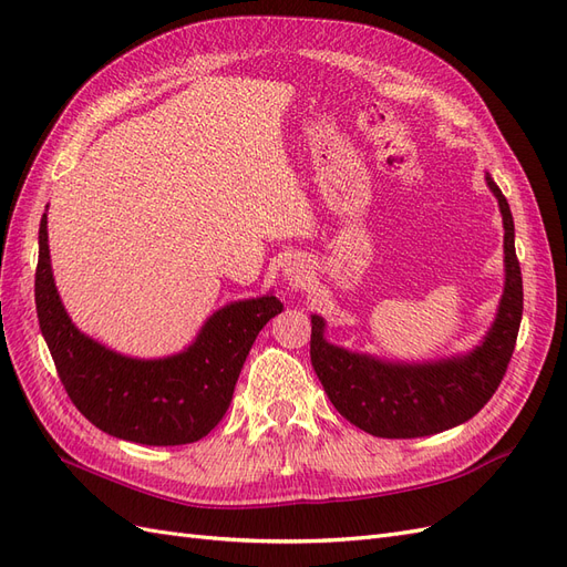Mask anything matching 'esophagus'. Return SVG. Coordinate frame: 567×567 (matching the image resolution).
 <instances>
[{"label": "esophagus", "instance_id": "esophagus-1", "mask_svg": "<svg viewBox=\"0 0 567 567\" xmlns=\"http://www.w3.org/2000/svg\"><path fill=\"white\" fill-rule=\"evenodd\" d=\"M284 277L290 286H302L307 279H310V269H307V265L298 260V257H293V260H288L284 265Z\"/></svg>", "mask_w": 567, "mask_h": 567}]
</instances>
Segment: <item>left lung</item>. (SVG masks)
<instances>
[{"instance_id": "obj_1", "label": "left lung", "mask_w": 567, "mask_h": 567, "mask_svg": "<svg viewBox=\"0 0 567 567\" xmlns=\"http://www.w3.org/2000/svg\"><path fill=\"white\" fill-rule=\"evenodd\" d=\"M489 192L504 221V293L485 338L466 354L435 362H390L326 340V321L312 315L310 357L331 404L375 437H425L466 423L499 388L523 319V277L508 200L492 175Z\"/></svg>"}]
</instances>
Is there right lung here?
Wrapping results in <instances>:
<instances>
[{
  "mask_svg": "<svg viewBox=\"0 0 567 567\" xmlns=\"http://www.w3.org/2000/svg\"><path fill=\"white\" fill-rule=\"evenodd\" d=\"M40 331L80 414L113 437L173 447L208 435L227 414L246 357L284 305L277 296L236 300L213 312L177 354L140 359L82 333L68 317L51 271L47 213L35 274Z\"/></svg>",
  "mask_w": 567,
  "mask_h": 567,
  "instance_id": "right-lung-1",
  "label": "right lung"
}]
</instances>
